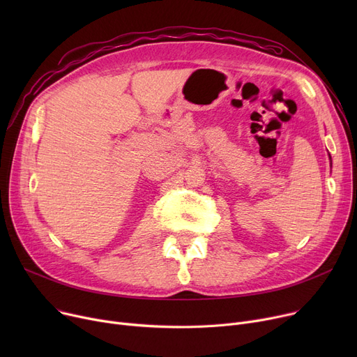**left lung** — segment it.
I'll use <instances>...</instances> for the list:
<instances>
[{"instance_id":"1","label":"left lung","mask_w":357,"mask_h":357,"mask_svg":"<svg viewBox=\"0 0 357 357\" xmlns=\"http://www.w3.org/2000/svg\"><path fill=\"white\" fill-rule=\"evenodd\" d=\"M330 160H331V156H330Z\"/></svg>"}]
</instances>
